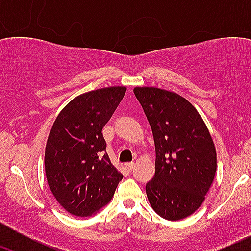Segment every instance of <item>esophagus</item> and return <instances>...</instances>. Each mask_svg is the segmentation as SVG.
Here are the masks:
<instances>
[{
	"mask_svg": "<svg viewBox=\"0 0 251 251\" xmlns=\"http://www.w3.org/2000/svg\"><path fill=\"white\" fill-rule=\"evenodd\" d=\"M125 168L127 169V170H132L133 168H135V163H126L125 164Z\"/></svg>",
	"mask_w": 251,
	"mask_h": 251,
	"instance_id": "1",
	"label": "esophagus"
}]
</instances>
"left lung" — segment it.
Here are the masks:
<instances>
[{
	"instance_id": "left-lung-1",
	"label": "left lung",
	"mask_w": 251,
	"mask_h": 251,
	"mask_svg": "<svg viewBox=\"0 0 251 251\" xmlns=\"http://www.w3.org/2000/svg\"><path fill=\"white\" fill-rule=\"evenodd\" d=\"M153 132L155 175L146 184L159 216L177 221L193 214L216 173V149L196 108L177 93L156 87L133 88Z\"/></svg>"
}]
</instances>
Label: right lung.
<instances>
[{
  "instance_id": "obj_1",
  "label": "right lung",
  "mask_w": 251,
  "mask_h": 251,
  "mask_svg": "<svg viewBox=\"0 0 251 251\" xmlns=\"http://www.w3.org/2000/svg\"><path fill=\"white\" fill-rule=\"evenodd\" d=\"M126 92L124 86L82 93L55 119L45 151L48 186L72 215L87 217L110 201L123 175L110 163L102 130Z\"/></svg>"
}]
</instances>
